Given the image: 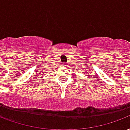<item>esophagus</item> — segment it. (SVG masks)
<instances>
[{
    "instance_id": "1",
    "label": "esophagus",
    "mask_w": 130,
    "mask_h": 130,
    "mask_svg": "<svg viewBox=\"0 0 130 130\" xmlns=\"http://www.w3.org/2000/svg\"><path fill=\"white\" fill-rule=\"evenodd\" d=\"M64 66H67V65H66V64H64Z\"/></svg>"
}]
</instances>
